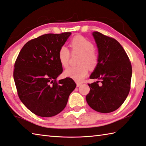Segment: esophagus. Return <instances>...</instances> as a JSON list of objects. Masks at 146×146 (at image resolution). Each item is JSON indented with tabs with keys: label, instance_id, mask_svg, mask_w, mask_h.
I'll use <instances>...</instances> for the list:
<instances>
[{
	"label": "esophagus",
	"instance_id": "esophagus-1",
	"mask_svg": "<svg viewBox=\"0 0 146 146\" xmlns=\"http://www.w3.org/2000/svg\"><path fill=\"white\" fill-rule=\"evenodd\" d=\"M82 84L81 83V82H77V83H76V86L79 87V86H80Z\"/></svg>",
	"mask_w": 146,
	"mask_h": 146
}]
</instances>
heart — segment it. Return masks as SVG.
Segmentation results:
<instances>
[{
    "mask_svg": "<svg viewBox=\"0 0 146 146\" xmlns=\"http://www.w3.org/2000/svg\"><path fill=\"white\" fill-rule=\"evenodd\" d=\"M73 54H80L77 67H70L66 69L64 75L77 82H81L88 74L89 68L93 70L99 62V55L94 50V46L91 41L82 36H76L70 43ZM59 62L63 67L67 68L70 62L71 53L65 46L60 48L58 54Z\"/></svg>",
    "mask_w": 146,
    "mask_h": 146,
    "instance_id": "heart-1",
    "label": "heart"
}]
</instances>
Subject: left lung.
Listing matches in <instances>:
<instances>
[{
  "mask_svg": "<svg viewBox=\"0 0 146 146\" xmlns=\"http://www.w3.org/2000/svg\"><path fill=\"white\" fill-rule=\"evenodd\" d=\"M92 36L98 48L99 62L90 78L99 80L88 84L90 91L86 101L97 112L110 113L120 107L129 94L131 62L123 46L114 38L99 32H94Z\"/></svg>",
  "mask_w": 146,
  "mask_h": 146,
  "instance_id": "obj_1",
  "label": "left lung"
}]
</instances>
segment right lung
Here are the masks:
<instances>
[{"instance_id": "1", "label": "right lung", "mask_w": 146, "mask_h": 146, "mask_svg": "<svg viewBox=\"0 0 146 146\" xmlns=\"http://www.w3.org/2000/svg\"><path fill=\"white\" fill-rule=\"evenodd\" d=\"M71 34H46L31 39L15 62L13 77L18 97L40 117H52L62 112L76 86L71 78L57 80L62 73L59 50Z\"/></svg>"}]
</instances>
